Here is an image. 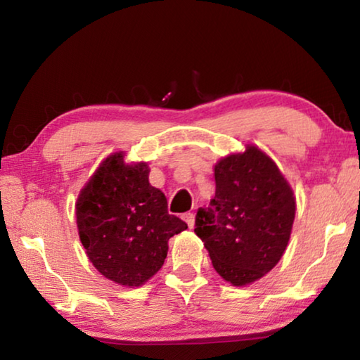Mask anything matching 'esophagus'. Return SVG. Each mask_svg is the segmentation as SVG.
Listing matches in <instances>:
<instances>
[{
  "mask_svg": "<svg viewBox=\"0 0 360 360\" xmlns=\"http://www.w3.org/2000/svg\"><path fill=\"white\" fill-rule=\"evenodd\" d=\"M184 221L187 222V226H189L191 229H192L193 224H195V216H193V213H186L184 214Z\"/></svg>",
  "mask_w": 360,
  "mask_h": 360,
  "instance_id": "34e87169",
  "label": "esophagus"
}]
</instances>
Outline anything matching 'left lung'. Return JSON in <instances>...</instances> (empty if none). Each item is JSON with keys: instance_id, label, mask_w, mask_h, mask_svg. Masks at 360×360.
<instances>
[{"instance_id": "8db88e82", "label": "left lung", "mask_w": 360, "mask_h": 360, "mask_svg": "<svg viewBox=\"0 0 360 360\" xmlns=\"http://www.w3.org/2000/svg\"><path fill=\"white\" fill-rule=\"evenodd\" d=\"M216 193L195 218V233L214 271L245 287L274 267L287 250L296 200L276 162L253 144L214 165Z\"/></svg>"}]
</instances>
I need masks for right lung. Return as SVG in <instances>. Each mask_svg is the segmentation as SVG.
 Returning <instances> with one entry per match:
<instances>
[{"label":"right lung","mask_w":360,"mask_h":360,"mask_svg":"<svg viewBox=\"0 0 360 360\" xmlns=\"http://www.w3.org/2000/svg\"><path fill=\"white\" fill-rule=\"evenodd\" d=\"M146 162H124V152L104 158L79 191L78 236L93 266L108 281L141 287L163 266L168 240L187 229L168 213L165 193L150 186Z\"/></svg>","instance_id":"add662e5"}]
</instances>
